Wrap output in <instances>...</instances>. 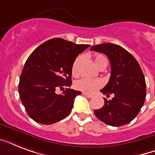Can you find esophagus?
Listing matches in <instances>:
<instances>
[{
	"label": "esophagus",
	"mask_w": 155,
	"mask_h": 155,
	"mask_svg": "<svg viewBox=\"0 0 155 155\" xmlns=\"http://www.w3.org/2000/svg\"><path fill=\"white\" fill-rule=\"evenodd\" d=\"M82 94H83V96H85V97H88V98H91V97H92V95L89 94V93H85V92H83Z\"/></svg>",
	"instance_id": "obj_1"
}]
</instances>
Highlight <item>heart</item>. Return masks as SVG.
I'll return each instance as SVG.
<instances>
[{
	"label": "heart",
	"instance_id": "obj_1",
	"mask_svg": "<svg viewBox=\"0 0 155 155\" xmlns=\"http://www.w3.org/2000/svg\"><path fill=\"white\" fill-rule=\"evenodd\" d=\"M84 56H77L74 60L71 66V73L73 75H77L79 73V68L80 63H82ZM94 62L96 65L99 68L106 67L107 65V59L102 54H96L94 56ZM104 81L101 79H90V78L84 77L80 80H76L74 84V86L77 90L81 91L85 93H92L96 90L99 89L103 87Z\"/></svg>",
	"mask_w": 155,
	"mask_h": 155
}]
</instances>
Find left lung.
Masks as SVG:
<instances>
[{
  "label": "left lung",
  "instance_id": "left-lung-1",
  "mask_svg": "<svg viewBox=\"0 0 155 155\" xmlns=\"http://www.w3.org/2000/svg\"><path fill=\"white\" fill-rule=\"evenodd\" d=\"M91 51L104 53L110 61L109 81L101 92L106 97L101 108L94 113L99 120L111 126H121L136 117L144 104L147 87L139 63L123 47L103 43L91 47Z\"/></svg>",
  "mask_w": 155,
  "mask_h": 155
}]
</instances>
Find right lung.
Here are the masks:
<instances>
[{
    "mask_svg": "<svg viewBox=\"0 0 155 155\" xmlns=\"http://www.w3.org/2000/svg\"><path fill=\"white\" fill-rule=\"evenodd\" d=\"M88 47L56 38L30 54L21 74L18 91L28 115L35 121L51 125L70 114L75 98L81 92L64 90V87L71 85L74 60ZM58 88L64 89L62 94H56Z\"/></svg>",
    "mask_w": 155,
    "mask_h": 155,
    "instance_id": "1",
    "label": "right lung"
}]
</instances>
